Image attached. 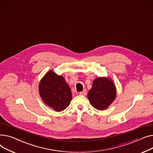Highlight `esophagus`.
Listing matches in <instances>:
<instances>
[{"label":"esophagus","instance_id":"1","mask_svg":"<svg viewBox=\"0 0 153 153\" xmlns=\"http://www.w3.org/2000/svg\"><path fill=\"white\" fill-rule=\"evenodd\" d=\"M86 89H84V90L83 91H81V92H79V94L80 95H82V96H85L86 94Z\"/></svg>","mask_w":153,"mask_h":153}]
</instances>
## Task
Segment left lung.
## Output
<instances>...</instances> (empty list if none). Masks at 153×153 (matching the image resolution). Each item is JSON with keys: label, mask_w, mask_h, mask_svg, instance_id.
<instances>
[{"label": "left lung", "mask_w": 153, "mask_h": 153, "mask_svg": "<svg viewBox=\"0 0 153 153\" xmlns=\"http://www.w3.org/2000/svg\"><path fill=\"white\" fill-rule=\"evenodd\" d=\"M116 97V88L111 79L98 77L94 79L92 88L88 93L89 102L95 109H107Z\"/></svg>", "instance_id": "8db88e82"}]
</instances>
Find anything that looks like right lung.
<instances>
[{"label": "right lung", "instance_id": "right-lung-1", "mask_svg": "<svg viewBox=\"0 0 153 153\" xmlns=\"http://www.w3.org/2000/svg\"><path fill=\"white\" fill-rule=\"evenodd\" d=\"M39 92L44 102L57 112L65 109L72 99L71 89L65 78L52 70L41 79Z\"/></svg>", "mask_w": 153, "mask_h": 153}]
</instances>
